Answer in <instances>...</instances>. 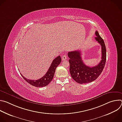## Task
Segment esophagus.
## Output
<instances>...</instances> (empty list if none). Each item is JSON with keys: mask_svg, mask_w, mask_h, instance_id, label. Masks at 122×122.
<instances>
[{"mask_svg": "<svg viewBox=\"0 0 122 122\" xmlns=\"http://www.w3.org/2000/svg\"><path fill=\"white\" fill-rule=\"evenodd\" d=\"M67 59V57H66V55H63V56H62V60H66Z\"/></svg>", "mask_w": 122, "mask_h": 122, "instance_id": "esophagus-1", "label": "esophagus"}]
</instances>
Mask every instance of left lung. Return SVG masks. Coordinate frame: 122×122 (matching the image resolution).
<instances>
[{
  "mask_svg": "<svg viewBox=\"0 0 122 122\" xmlns=\"http://www.w3.org/2000/svg\"><path fill=\"white\" fill-rule=\"evenodd\" d=\"M95 34L96 40L101 46V60L97 65L93 67L85 65L81 59L80 51L76 50L68 53L70 64L69 72L72 79L80 84L90 82L97 79L102 72L105 65L106 49L105 43L97 31Z\"/></svg>",
  "mask_w": 122,
  "mask_h": 122,
  "instance_id": "left-lung-1",
  "label": "left lung"
}]
</instances>
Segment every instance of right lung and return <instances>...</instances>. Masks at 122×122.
Masks as SVG:
<instances>
[{
    "label": "right lung",
    "mask_w": 122,
    "mask_h": 122,
    "mask_svg": "<svg viewBox=\"0 0 122 122\" xmlns=\"http://www.w3.org/2000/svg\"><path fill=\"white\" fill-rule=\"evenodd\" d=\"M61 62V58L60 56H58L56 57L54 60H53V62L51 63L49 68L46 73L40 79L37 80H31L27 79L25 77H24L21 73L23 78L27 82H28L30 84L37 87H42L47 86L49 84V83L52 81L53 79L55 72L56 71V68L57 66L60 64Z\"/></svg>",
    "instance_id": "obj_1"
}]
</instances>
